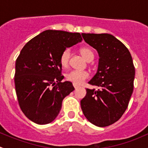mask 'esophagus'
<instances>
[{
    "instance_id": "esophagus-1",
    "label": "esophagus",
    "mask_w": 148,
    "mask_h": 148,
    "mask_svg": "<svg viewBox=\"0 0 148 148\" xmlns=\"http://www.w3.org/2000/svg\"><path fill=\"white\" fill-rule=\"evenodd\" d=\"M73 86H74V87L75 88V89H77V88L79 87V85H77V84H75V83H73Z\"/></svg>"
}]
</instances>
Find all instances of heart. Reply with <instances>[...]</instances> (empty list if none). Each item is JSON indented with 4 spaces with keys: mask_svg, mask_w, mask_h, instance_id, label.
I'll return each mask as SVG.
<instances>
[{
    "mask_svg": "<svg viewBox=\"0 0 148 148\" xmlns=\"http://www.w3.org/2000/svg\"><path fill=\"white\" fill-rule=\"evenodd\" d=\"M79 51L83 57L88 62H91L93 60L95 57L94 52L89 47H82L79 49ZM70 59V50L69 49H66L62 51L60 56V63L63 66H66L68 65ZM89 73L86 71H79V70H72L66 74V79L68 81L75 83L77 84H80L84 81L85 79L89 77Z\"/></svg>",
    "mask_w": 148,
    "mask_h": 148,
    "instance_id": "heart-1",
    "label": "heart"
}]
</instances>
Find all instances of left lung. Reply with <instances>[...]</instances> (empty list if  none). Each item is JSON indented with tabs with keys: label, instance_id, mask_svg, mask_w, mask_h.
I'll use <instances>...</instances> for the list:
<instances>
[{
	"label": "left lung",
	"instance_id": "8db88e82",
	"mask_svg": "<svg viewBox=\"0 0 148 148\" xmlns=\"http://www.w3.org/2000/svg\"><path fill=\"white\" fill-rule=\"evenodd\" d=\"M82 35L99 56L97 71L88 82L98 89H86L82 110L92 124L109 126L120 120L127 108L134 88L133 61L127 48L111 34Z\"/></svg>",
	"mask_w": 148,
	"mask_h": 148
}]
</instances>
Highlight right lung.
Returning a JSON list of instances; mask_svg holds the SVG:
<instances>
[{"label": "right lung", "mask_w": 148, "mask_h": 148, "mask_svg": "<svg viewBox=\"0 0 148 148\" xmlns=\"http://www.w3.org/2000/svg\"><path fill=\"white\" fill-rule=\"evenodd\" d=\"M82 41L79 33L46 30L21 51L16 62L15 87L19 106L30 120L45 125L58 116L63 99L74 90L71 82H62L60 56Z\"/></svg>", "instance_id": "right-lung-1"}]
</instances>
